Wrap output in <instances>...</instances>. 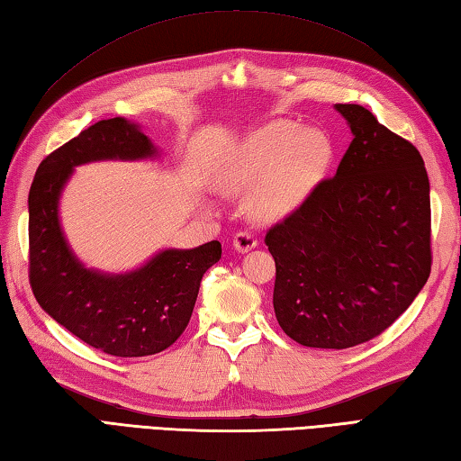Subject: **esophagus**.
<instances>
[{"instance_id":"obj_1","label":"esophagus","mask_w":461,"mask_h":461,"mask_svg":"<svg viewBox=\"0 0 461 461\" xmlns=\"http://www.w3.org/2000/svg\"><path fill=\"white\" fill-rule=\"evenodd\" d=\"M257 244H258V240L252 232H237V234H234V239H232V247H234V250H239V252H249V250L255 249Z\"/></svg>"}]
</instances>
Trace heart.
Wrapping results in <instances>:
<instances>
[{"instance_id":"heart-1","label":"heart","mask_w":461,"mask_h":461,"mask_svg":"<svg viewBox=\"0 0 461 461\" xmlns=\"http://www.w3.org/2000/svg\"><path fill=\"white\" fill-rule=\"evenodd\" d=\"M334 149L321 131L272 121L252 131L232 153L222 183L232 191L252 185L249 211L260 222H276L296 212L321 185Z\"/></svg>"}]
</instances>
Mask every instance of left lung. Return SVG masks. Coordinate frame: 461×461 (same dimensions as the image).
Masks as SVG:
<instances>
[{
  "mask_svg": "<svg viewBox=\"0 0 461 461\" xmlns=\"http://www.w3.org/2000/svg\"><path fill=\"white\" fill-rule=\"evenodd\" d=\"M334 109L352 131L348 151L265 242L280 328L308 348L342 350L382 334L424 288L429 181L418 149L368 109Z\"/></svg>",
  "mask_w": 461,
  "mask_h": 461,
  "instance_id": "8db88e82",
  "label": "left lung"
}]
</instances>
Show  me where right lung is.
<instances>
[{
  "mask_svg": "<svg viewBox=\"0 0 461 461\" xmlns=\"http://www.w3.org/2000/svg\"><path fill=\"white\" fill-rule=\"evenodd\" d=\"M140 125L99 121L45 157L30 189V283L40 306L83 342L119 358L168 348L191 321L201 280L221 260V242L163 249L127 272L89 268L61 227L59 201L75 167L158 158Z\"/></svg>",
  "mask_w": 461,
  "mask_h": 461,
  "instance_id": "add662e5",
  "label": "right lung"
}]
</instances>
